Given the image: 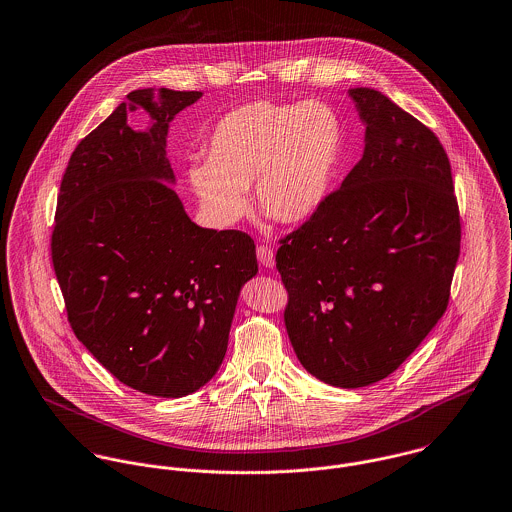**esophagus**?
Masks as SVG:
<instances>
[{
	"instance_id": "obj_1",
	"label": "esophagus",
	"mask_w": 512,
	"mask_h": 512,
	"mask_svg": "<svg viewBox=\"0 0 512 512\" xmlns=\"http://www.w3.org/2000/svg\"><path fill=\"white\" fill-rule=\"evenodd\" d=\"M256 256H258V260H260V264H262V266H266V268H274L276 258H274V250H272L270 246L260 244V246L256 248Z\"/></svg>"
}]
</instances>
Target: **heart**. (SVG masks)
I'll return each instance as SVG.
<instances>
[{
    "label": "heart",
    "mask_w": 512,
    "mask_h": 512,
    "mask_svg": "<svg viewBox=\"0 0 512 512\" xmlns=\"http://www.w3.org/2000/svg\"><path fill=\"white\" fill-rule=\"evenodd\" d=\"M344 152V125L325 101L297 105L250 101L213 129L207 158L187 168L203 213L217 227H233L248 211L246 189L279 223L311 219L334 186Z\"/></svg>",
    "instance_id": "obj_1"
}]
</instances>
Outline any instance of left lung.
Returning a JSON list of instances; mask_svg holds the SVG:
<instances>
[{"instance_id":"1","label":"left lung","mask_w":512,"mask_h":512,"mask_svg":"<svg viewBox=\"0 0 512 512\" xmlns=\"http://www.w3.org/2000/svg\"><path fill=\"white\" fill-rule=\"evenodd\" d=\"M348 93L366 125L364 154L279 240L276 268L299 362L356 389L395 372L444 315L462 225L438 137L377 90Z\"/></svg>"}]
</instances>
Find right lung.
I'll use <instances>...</instances> for the list:
<instances>
[{"instance_id":"add662e5","label":"right lung","mask_w":512,"mask_h":512,"mask_svg":"<svg viewBox=\"0 0 512 512\" xmlns=\"http://www.w3.org/2000/svg\"><path fill=\"white\" fill-rule=\"evenodd\" d=\"M135 90L86 139L62 176L52 266L68 321L121 383L178 399L219 370L240 287L258 272L242 231L197 227L166 158L170 121L201 92ZM142 106L153 127L126 125Z\"/></svg>"}]
</instances>
